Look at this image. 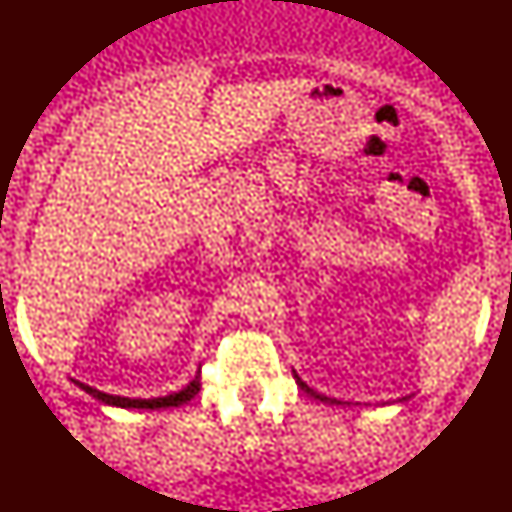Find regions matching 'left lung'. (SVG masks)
I'll use <instances>...</instances> for the list:
<instances>
[{
    "label": "left lung",
    "instance_id": "left-lung-1",
    "mask_svg": "<svg viewBox=\"0 0 512 512\" xmlns=\"http://www.w3.org/2000/svg\"><path fill=\"white\" fill-rule=\"evenodd\" d=\"M295 380H297V385H300V387H302V390H304V392H307V394H312V397H314V399H319V401H331V404H340V401H338V399H331V397H323V394H319V392H314V390H312V387H309L307 383H302V380H300V375H297V373H295Z\"/></svg>",
    "mask_w": 512,
    "mask_h": 512
}]
</instances>
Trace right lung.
<instances>
[{
	"mask_svg": "<svg viewBox=\"0 0 512 512\" xmlns=\"http://www.w3.org/2000/svg\"><path fill=\"white\" fill-rule=\"evenodd\" d=\"M77 383V380H75ZM82 387L84 392L92 394L94 399L103 401V404H111V406H120V409H170V406H181L186 404V401H191L196 397L198 390H200V378L191 380L189 385L184 387V390L174 392V394H167V397H155V399H129V397H115V394H106L101 390H94V387L84 385V383H77Z\"/></svg>",
	"mask_w": 512,
	"mask_h": 512,
	"instance_id": "add662e5",
	"label": "right lung"
}]
</instances>
